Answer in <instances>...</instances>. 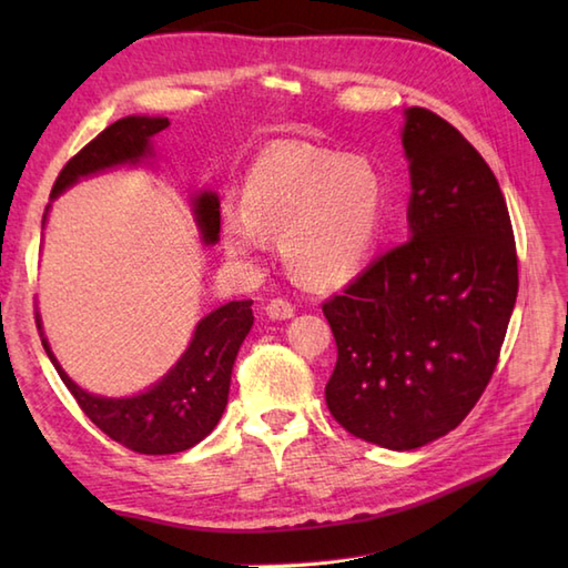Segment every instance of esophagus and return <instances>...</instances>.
Returning <instances> with one entry per match:
<instances>
[{"mask_svg": "<svg viewBox=\"0 0 568 568\" xmlns=\"http://www.w3.org/2000/svg\"><path fill=\"white\" fill-rule=\"evenodd\" d=\"M265 315H268L271 320H291L295 315V307L293 303H287V300L283 297H275L268 303V307H265Z\"/></svg>", "mask_w": 568, "mask_h": 568, "instance_id": "obj_1", "label": "esophagus"}]
</instances>
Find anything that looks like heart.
Wrapping results in <instances>:
<instances>
[{
  "label": "heart",
  "instance_id": "b5f03b06",
  "mask_svg": "<svg viewBox=\"0 0 568 568\" xmlns=\"http://www.w3.org/2000/svg\"><path fill=\"white\" fill-rule=\"evenodd\" d=\"M385 204V178L366 155L275 143L248 168L244 210H224V244L234 258L253 261L262 232H281L283 258L300 281L336 287L376 258Z\"/></svg>",
  "mask_w": 568,
  "mask_h": 568
}]
</instances>
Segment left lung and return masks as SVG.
I'll use <instances>...</instances> for the list:
<instances>
[{
	"instance_id": "1",
	"label": "left lung",
	"mask_w": 568,
	"mask_h": 568,
	"mask_svg": "<svg viewBox=\"0 0 568 568\" xmlns=\"http://www.w3.org/2000/svg\"><path fill=\"white\" fill-rule=\"evenodd\" d=\"M409 239L322 305L336 366L327 407L354 437L409 452L449 434L498 366L517 297L508 204L480 153L405 110Z\"/></svg>"
}]
</instances>
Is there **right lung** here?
I'll return each mask as SVG.
<instances>
[{
    "mask_svg": "<svg viewBox=\"0 0 568 568\" xmlns=\"http://www.w3.org/2000/svg\"><path fill=\"white\" fill-rule=\"evenodd\" d=\"M168 126L171 122L165 116H124L110 124L63 165L51 190V200L75 185L80 178L114 165H134L153 155L151 139ZM192 204L202 241L214 244L220 239V200L214 192H200ZM251 305V300H234L210 312L197 324L195 336L178 364L153 388L134 397H102L82 390L55 361L43 336L39 312L36 327L60 381L106 437L139 454H178L207 437L224 413L239 346L244 344L253 324Z\"/></svg>",
    "mask_w": 568,
    "mask_h": 568,
    "instance_id": "right-lung-1",
    "label": "right lung"
}]
</instances>
